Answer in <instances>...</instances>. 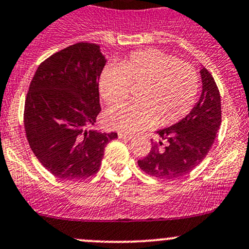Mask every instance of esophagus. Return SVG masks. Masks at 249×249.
Listing matches in <instances>:
<instances>
[{
  "mask_svg": "<svg viewBox=\"0 0 249 249\" xmlns=\"http://www.w3.org/2000/svg\"><path fill=\"white\" fill-rule=\"evenodd\" d=\"M118 136H119V138H122V140L124 141H129L132 138V136L130 135V133H125V132H119L118 133Z\"/></svg>",
  "mask_w": 249,
  "mask_h": 249,
  "instance_id": "1",
  "label": "esophagus"
}]
</instances>
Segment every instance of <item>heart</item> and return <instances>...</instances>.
Wrapping results in <instances>:
<instances>
[{"mask_svg": "<svg viewBox=\"0 0 249 249\" xmlns=\"http://www.w3.org/2000/svg\"><path fill=\"white\" fill-rule=\"evenodd\" d=\"M138 101L107 109L105 123L111 129L135 132L156 123L171 125L193 108L198 93V75L187 63L156 49L132 52L118 65H107L99 78V91L108 105L122 103L132 87Z\"/></svg>", "mask_w": 249, "mask_h": 249, "instance_id": "b5f03b06", "label": "heart"}]
</instances>
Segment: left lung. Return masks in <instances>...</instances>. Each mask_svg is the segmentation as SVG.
I'll return each instance as SVG.
<instances>
[{"mask_svg": "<svg viewBox=\"0 0 249 249\" xmlns=\"http://www.w3.org/2000/svg\"><path fill=\"white\" fill-rule=\"evenodd\" d=\"M200 75L203 91L197 105L179 123L156 131L161 141L151 140L146 158L138 160V166L146 174L178 179L192 172L210 151L222 120L221 96L211 72L203 68Z\"/></svg>", "mask_w": 249, "mask_h": 249, "instance_id": "1", "label": "left lung"}]
</instances>
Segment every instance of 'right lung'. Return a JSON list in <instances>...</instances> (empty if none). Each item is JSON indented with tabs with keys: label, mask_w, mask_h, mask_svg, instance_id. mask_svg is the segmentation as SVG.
I'll return each instance as SVG.
<instances>
[{
	"label": "right lung",
	"mask_w": 249,
	"mask_h": 249,
	"mask_svg": "<svg viewBox=\"0 0 249 249\" xmlns=\"http://www.w3.org/2000/svg\"><path fill=\"white\" fill-rule=\"evenodd\" d=\"M106 59L96 44H74L41 62L31 81L23 109L28 144L59 179L96 174L105 146L117 132L90 130L100 113L99 78Z\"/></svg>",
	"instance_id": "obj_1"
}]
</instances>
